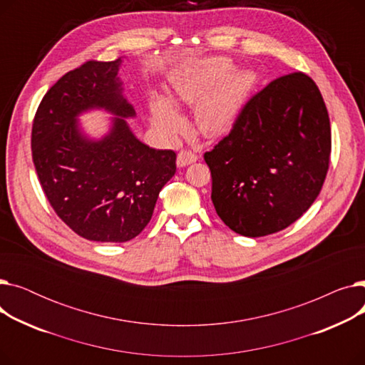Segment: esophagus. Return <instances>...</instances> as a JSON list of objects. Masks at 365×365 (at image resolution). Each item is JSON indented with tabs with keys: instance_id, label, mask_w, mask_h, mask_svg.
I'll list each match as a JSON object with an SVG mask.
<instances>
[{
	"instance_id": "34e87169",
	"label": "esophagus",
	"mask_w": 365,
	"mask_h": 365,
	"mask_svg": "<svg viewBox=\"0 0 365 365\" xmlns=\"http://www.w3.org/2000/svg\"><path fill=\"white\" fill-rule=\"evenodd\" d=\"M198 160V155L190 149H182L179 153H178V165L179 167H186L189 164H192Z\"/></svg>"
}]
</instances>
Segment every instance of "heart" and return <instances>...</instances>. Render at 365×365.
<instances>
[{
	"label": "heart",
	"instance_id": "1",
	"mask_svg": "<svg viewBox=\"0 0 365 365\" xmlns=\"http://www.w3.org/2000/svg\"><path fill=\"white\" fill-rule=\"evenodd\" d=\"M232 65L223 57L194 63L173 80V101L197 106L195 121L205 136H222L234 125L252 75L231 72ZM218 84L216 85L215 83ZM152 118L160 130L175 134L182 127L179 110L168 99L155 96L150 103Z\"/></svg>",
	"mask_w": 365,
	"mask_h": 365
}]
</instances>
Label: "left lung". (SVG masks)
<instances>
[{
    "instance_id": "1",
    "label": "left lung",
    "mask_w": 365,
    "mask_h": 365,
    "mask_svg": "<svg viewBox=\"0 0 365 365\" xmlns=\"http://www.w3.org/2000/svg\"><path fill=\"white\" fill-rule=\"evenodd\" d=\"M330 153L329 112L314 80L303 72L278 76L204 153L217 216L244 237L282 231L319 195Z\"/></svg>"
}]
</instances>
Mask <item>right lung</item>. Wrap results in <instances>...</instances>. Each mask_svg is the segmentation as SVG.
<instances>
[{
	"label": "right lung",
	"mask_w": 365,
	"mask_h": 365,
	"mask_svg": "<svg viewBox=\"0 0 365 365\" xmlns=\"http://www.w3.org/2000/svg\"><path fill=\"white\" fill-rule=\"evenodd\" d=\"M120 63L87 61L65 73L32 123V160L50 205L75 234L99 242L138 237L176 173L175 150L139 142L124 121L134 109L121 94ZM88 107L120 115L99 143L81 137L76 125V115Z\"/></svg>",
	"instance_id": "1"
}]
</instances>
